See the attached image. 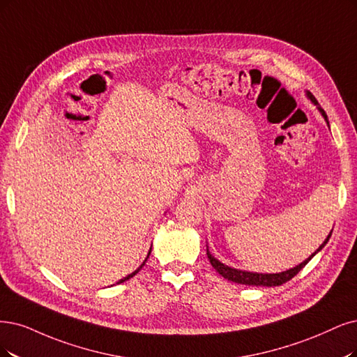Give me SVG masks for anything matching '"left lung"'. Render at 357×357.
<instances>
[{"label":"left lung","instance_id":"left-lung-1","mask_svg":"<svg viewBox=\"0 0 357 357\" xmlns=\"http://www.w3.org/2000/svg\"><path fill=\"white\" fill-rule=\"evenodd\" d=\"M306 96L310 98V101L313 102V104H316L318 105V100H316L313 96H312V92H306ZM318 110L321 112V114L324 116V119H325V122L328 123V126H329V122H328V116H326V113L324 112V109L322 107H319L318 105ZM331 234H333V231L329 232V235L326 236V240L319 245V248L316 250V252L312 255V256H309L305 261H301L300 265H297L296 268H291V269H288V271H284V272H280V273H257V272H247V271H240V269H234V268H229V266H227L225 263H222V261H219L216 257H213L212 255H210V252L207 250V257H208V260H210V263H212V266L218 271V273L219 275H222L223 278L225 280H228V281H232V282H236V284H244V285H261V287H278V285H282V284H285L287 281H289L291 278H294V276L305 268L307 263H309V260L318 253V252H321V250L325 247V244L328 243V240L331 238Z\"/></svg>","mask_w":357,"mask_h":357}]
</instances>
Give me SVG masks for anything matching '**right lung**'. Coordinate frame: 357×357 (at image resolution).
I'll return each mask as SVG.
<instances>
[{"instance_id": "1", "label": "right lung", "mask_w": 357, "mask_h": 357, "mask_svg": "<svg viewBox=\"0 0 357 357\" xmlns=\"http://www.w3.org/2000/svg\"><path fill=\"white\" fill-rule=\"evenodd\" d=\"M150 253H151V250H150V252H149V255H147V257H145V260H144V261H142V265H141V266H139V268H138V269H137V271H135V272H132V273H129V275H128V276H125V278H123V280H121V281H119V282H117V284H121V282H125V281H128V280H129V278H132V276H135V275H137V273H138V272H139V271H141V268H142V266H144V265H145V261H147V259H149V256H150Z\"/></svg>"}]
</instances>
